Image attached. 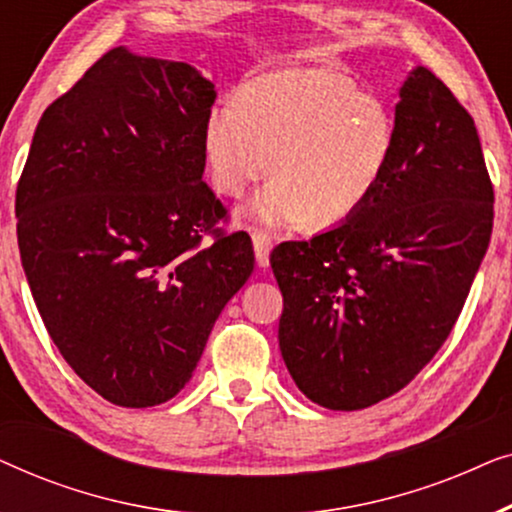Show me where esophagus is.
Segmentation results:
<instances>
[{
  "label": "esophagus",
  "mask_w": 512,
  "mask_h": 512,
  "mask_svg": "<svg viewBox=\"0 0 512 512\" xmlns=\"http://www.w3.org/2000/svg\"><path fill=\"white\" fill-rule=\"evenodd\" d=\"M251 240H254V251H256V261L261 268H268L270 263V249H272V235L268 230H254L251 233Z\"/></svg>",
  "instance_id": "1"
}]
</instances>
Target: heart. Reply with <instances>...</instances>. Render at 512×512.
Masks as SVG:
<instances>
[{
  "label": "heart",
  "instance_id": "obj_1",
  "mask_svg": "<svg viewBox=\"0 0 512 512\" xmlns=\"http://www.w3.org/2000/svg\"><path fill=\"white\" fill-rule=\"evenodd\" d=\"M205 153L216 191L240 198L270 172L251 205L268 223L331 228L366 205L387 177L396 123L380 97L326 67H289L244 83L209 109Z\"/></svg>",
  "mask_w": 512,
  "mask_h": 512
}]
</instances>
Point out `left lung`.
<instances>
[{"mask_svg": "<svg viewBox=\"0 0 512 512\" xmlns=\"http://www.w3.org/2000/svg\"><path fill=\"white\" fill-rule=\"evenodd\" d=\"M394 123L391 167L366 205L270 254L284 363L328 410L368 408L415 380L457 324L492 237L494 186L452 90L417 67Z\"/></svg>", "mask_w": 512, "mask_h": 512, "instance_id": "left-lung-1", "label": "left lung"}]
</instances>
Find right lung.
<instances>
[{"mask_svg": "<svg viewBox=\"0 0 512 512\" xmlns=\"http://www.w3.org/2000/svg\"><path fill=\"white\" fill-rule=\"evenodd\" d=\"M214 83L186 62L104 53L41 116L16 188L34 303L76 375L149 408L191 380L254 272L244 230L202 181Z\"/></svg>", "mask_w": 512, "mask_h": 512, "instance_id": "add662e5", "label": "right lung"}]
</instances>
